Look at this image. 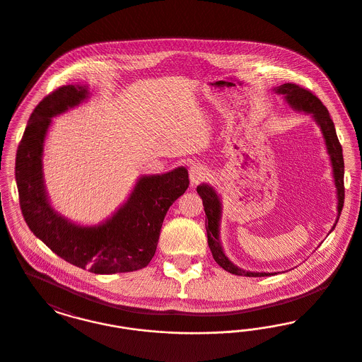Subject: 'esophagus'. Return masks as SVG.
I'll list each match as a JSON object with an SVG mask.
<instances>
[{"label": "esophagus", "mask_w": 362, "mask_h": 362, "mask_svg": "<svg viewBox=\"0 0 362 362\" xmlns=\"http://www.w3.org/2000/svg\"><path fill=\"white\" fill-rule=\"evenodd\" d=\"M207 170L202 164H194L189 167V180L191 185H198L206 177Z\"/></svg>", "instance_id": "1"}]
</instances>
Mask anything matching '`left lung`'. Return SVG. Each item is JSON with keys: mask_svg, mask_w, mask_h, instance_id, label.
Returning <instances> with one entry per match:
<instances>
[{"mask_svg": "<svg viewBox=\"0 0 362 362\" xmlns=\"http://www.w3.org/2000/svg\"><path fill=\"white\" fill-rule=\"evenodd\" d=\"M274 90L278 95H284L285 100L294 110L310 114L312 118L319 124V127L323 133L327 153L329 155V160H331L332 176H334V182H335V187H337V195H338V217H337L335 224L332 226V229H334L335 225L338 223V220H339L344 201V155H342V146L339 144V139L337 137L334 122L331 119L329 112H328L327 108L325 107V104L322 103L320 99L316 98L308 89L297 86V84L286 83V84L276 86V88H274ZM197 192L202 198L204 207H205V214L207 217L206 223H205V225H206L207 244H209V248L211 251V255H213L214 260L228 273L235 274V276H269L276 274V273L245 272L240 267L235 266L229 259L225 257L221 243H220V220H221L220 198H218L216 189L210 187L209 185H199L197 187Z\"/></svg>", "mask_w": 362, "mask_h": 362, "instance_id": "1", "label": "left lung"}]
</instances>
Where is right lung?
<instances>
[{"mask_svg": "<svg viewBox=\"0 0 362 362\" xmlns=\"http://www.w3.org/2000/svg\"><path fill=\"white\" fill-rule=\"evenodd\" d=\"M86 86H64L36 105L16 153L21 213L35 236L52 252L95 274L144 269L155 257L160 229L173 202L189 185V173L141 176L127 201L103 224H74L52 209L45 189L42 156L52 118L88 99Z\"/></svg>", "mask_w": 362, "mask_h": 362, "instance_id": "obj_1", "label": "right lung"}]
</instances>
